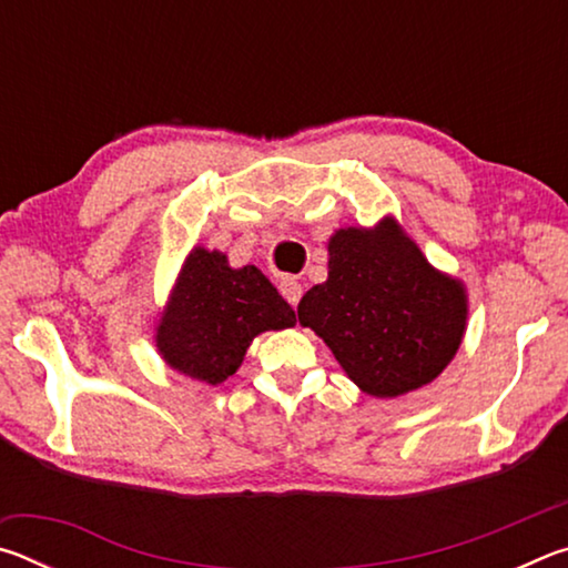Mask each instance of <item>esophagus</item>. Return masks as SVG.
I'll return each mask as SVG.
<instances>
[{
    "mask_svg": "<svg viewBox=\"0 0 568 568\" xmlns=\"http://www.w3.org/2000/svg\"><path fill=\"white\" fill-rule=\"evenodd\" d=\"M281 293H283L285 301L295 307L297 303H301V297H303V285H301V281H297V277H283V281H281Z\"/></svg>",
    "mask_w": 568,
    "mask_h": 568,
    "instance_id": "1",
    "label": "esophagus"
}]
</instances>
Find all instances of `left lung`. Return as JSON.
Returning <instances> with one entry per match:
<instances>
[{
  "label": "left lung",
  "mask_w": 568,
  "mask_h": 568,
  "mask_svg": "<svg viewBox=\"0 0 568 568\" xmlns=\"http://www.w3.org/2000/svg\"><path fill=\"white\" fill-rule=\"evenodd\" d=\"M328 253V281L297 305L301 325L371 396L396 398L434 381L466 331L460 283L434 271L393 220L338 230Z\"/></svg>",
  "instance_id": "8db88e82"
}]
</instances>
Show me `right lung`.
<instances>
[{
    "instance_id": "right-lung-1",
    "label": "right lung",
    "mask_w": 568,
    "mask_h": 568,
    "mask_svg": "<svg viewBox=\"0 0 568 568\" xmlns=\"http://www.w3.org/2000/svg\"><path fill=\"white\" fill-rule=\"evenodd\" d=\"M291 325L293 307L255 265L233 271L223 253L195 247L162 315L158 348L170 368L217 386L240 368L257 333Z\"/></svg>"
}]
</instances>
